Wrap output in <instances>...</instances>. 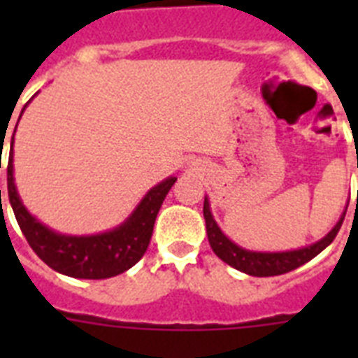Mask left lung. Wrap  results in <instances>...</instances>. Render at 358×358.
Segmentation results:
<instances>
[{
    "label": "left lung",
    "instance_id": "1",
    "mask_svg": "<svg viewBox=\"0 0 358 358\" xmlns=\"http://www.w3.org/2000/svg\"><path fill=\"white\" fill-rule=\"evenodd\" d=\"M358 167V163H357ZM350 204V201H348ZM204 219H206V232H208V241H210V247L213 249V252L224 262L229 264L234 269L241 273H247V275H252V277H275V275H282V273L294 271L299 266L306 264L308 260H312L314 256H317L325 247L333 243V239L338 234L340 227L344 223L345 212H348V206H345L344 213L340 215L338 223L334 224L333 230L329 232L327 236H323L322 239H317L316 243L306 245V247H301V249L294 250H280V252H260V250H249L243 249L236 245L230 238L223 234V230L219 229V224L215 223V219L212 215V210H210V201L208 196H204Z\"/></svg>",
    "mask_w": 358,
    "mask_h": 358
}]
</instances>
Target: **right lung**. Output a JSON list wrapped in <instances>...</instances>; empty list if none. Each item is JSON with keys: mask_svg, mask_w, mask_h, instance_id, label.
I'll use <instances>...</instances> for the list:
<instances>
[{"mask_svg": "<svg viewBox=\"0 0 358 358\" xmlns=\"http://www.w3.org/2000/svg\"><path fill=\"white\" fill-rule=\"evenodd\" d=\"M27 103L24 106V109L27 108ZM24 109H22V113H24ZM22 113H20V117H22ZM14 131H16V128H14ZM13 145L14 135L10 139V152H8L7 163L8 201H10L16 221H18L27 243L31 245V249L35 250L36 256L44 264H48L57 273H63L66 277L109 278L128 271L129 267L135 266L143 258V255L148 249V243H150L157 212H159L169 189L176 182L174 176H169L157 185H154L141 199L131 215L119 227H115L108 232L91 236L59 234L44 223H41L35 215H31L20 199L16 184H14Z\"/></svg>", "mask_w": 358, "mask_h": 358, "instance_id": "1", "label": "right lung"}]
</instances>
